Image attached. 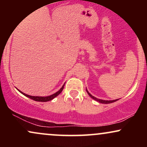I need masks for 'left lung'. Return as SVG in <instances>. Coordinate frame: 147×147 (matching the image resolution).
Segmentation results:
<instances>
[{"mask_svg":"<svg viewBox=\"0 0 147 147\" xmlns=\"http://www.w3.org/2000/svg\"><path fill=\"white\" fill-rule=\"evenodd\" d=\"M86 91H87V92H88V94L89 95V96H90V97H91V98H92L93 99H95V100H96V101H97V102H99V103H102V104H110V103H113V102H116V101L117 100H118V99H115V100H102V99H97V98H96V97H94V96H92V95H91V94H90L88 92V91L87 90V89H86Z\"/></svg>","mask_w":147,"mask_h":147,"instance_id":"obj_1","label":"left lung"}]
</instances>
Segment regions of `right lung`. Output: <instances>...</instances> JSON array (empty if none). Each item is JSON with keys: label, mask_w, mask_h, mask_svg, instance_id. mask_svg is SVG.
<instances>
[{"label": "right lung", "mask_w": 147, "mask_h": 147, "mask_svg": "<svg viewBox=\"0 0 147 147\" xmlns=\"http://www.w3.org/2000/svg\"><path fill=\"white\" fill-rule=\"evenodd\" d=\"M64 85H65V84H63V86L60 88V90L59 91H57V92H55V93H54L53 95H51L50 96H47V97H39V96H31V95H27V94H25L23 93V92H21V90H19L18 89V90L20 92H21L23 95H24L25 96H26V97H29V98L33 99V100L34 101H36V102H48V101H50L52 100V99H53L55 97H56L57 95H59V94L61 92V91L63 90V87H64Z\"/></svg>", "instance_id": "1"}]
</instances>
